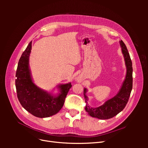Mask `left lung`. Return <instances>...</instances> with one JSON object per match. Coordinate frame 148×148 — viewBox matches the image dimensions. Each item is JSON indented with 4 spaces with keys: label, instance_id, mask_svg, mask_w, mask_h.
<instances>
[{
    "label": "left lung",
    "instance_id": "obj_1",
    "mask_svg": "<svg viewBox=\"0 0 148 148\" xmlns=\"http://www.w3.org/2000/svg\"><path fill=\"white\" fill-rule=\"evenodd\" d=\"M120 45L124 57L125 64L127 69L125 78L118 93L111 99L106 101L104 104L97 107H92L88 104V97L86 96L88 89L84 88V97L86 102L85 110L92 117L101 120L109 119L117 115L126 106L128 101L133 86V67L130 56L124 42L121 40Z\"/></svg>",
    "mask_w": 148,
    "mask_h": 148
}]
</instances>
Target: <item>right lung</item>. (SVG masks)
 Returning <instances> with one entry per match:
<instances>
[{"label": "right lung", "instance_id": "obj_1", "mask_svg": "<svg viewBox=\"0 0 148 148\" xmlns=\"http://www.w3.org/2000/svg\"><path fill=\"white\" fill-rule=\"evenodd\" d=\"M32 47L31 41L18 64L15 86L17 97L21 105L28 112L39 118H46L59 112L63 107L65 99L71 83L61 84L57 87V95L40 88L33 82L29 65V59Z\"/></svg>", "mask_w": 148, "mask_h": 148}]
</instances>
